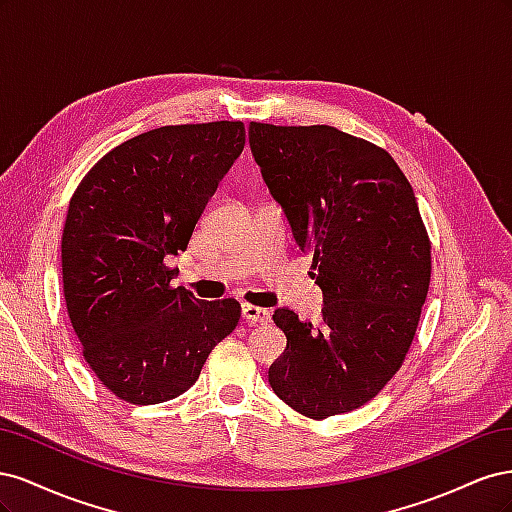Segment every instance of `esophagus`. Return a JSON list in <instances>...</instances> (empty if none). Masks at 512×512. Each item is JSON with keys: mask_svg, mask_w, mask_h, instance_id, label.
Instances as JSON below:
<instances>
[{"mask_svg": "<svg viewBox=\"0 0 512 512\" xmlns=\"http://www.w3.org/2000/svg\"><path fill=\"white\" fill-rule=\"evenodd\" d=\"M241 316L245 322H250V324H267L271 320V314L267 312V309H262L258 305H250V303L241 305Z\"/></svg>", "mask_w": 512, "mask_h": 512, "instance_id": "obj_1", "label": "esophagus"}]
</instances>
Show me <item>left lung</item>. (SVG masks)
Wrapping results in <instances>:
<instances>
[{
  "label": "left lung",
  "mask_w": 512,
  "mask_h": 512,
  "mask_svg": "<svg viewBox=\"0 0 512 512\" xmlns=\"http://www.w3.org/2000/svg\"><path fill=\"white\" fill-rule=\"evenodd\" d=\"M250 147L292 235L314 256L318 324L290 309L269 367L275 395L309 418L365 406L404 363L431 280V243L389 151L331 126L250 123Z\"/></svg>",
  "instance_id": "obj_1"
}]
</instances>
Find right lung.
<instances>
[{"label": "right lung", "mask_w": 512, "mask_h": 512, "mask_svg": "<svg viewBox=\"0 0 512 512\" xmlns=\"http://www.w3.org/2000/svg\"><path fill=\"white\" fill-rule=\"evenodd\" d=\"M245 145L241 121L138 134L100 158L70 198L61 275L72 329L98 380L134 406L175 399L235 331V299L170 286L164 258L194 226Z\"/></svg>", "instance_id": "obj_1"}]
</instances>
